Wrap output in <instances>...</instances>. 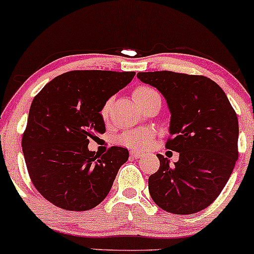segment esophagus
Segmentation results:
<instances>
[{"mask_svg":"<svg viewBox=\"0 0 254 254\" xmlns=\"http://www.w3.org/2000/svg\"><path fill=\"white\" fill-rule=\"evenodd\" d=\"M129 155H130V157H132V158H140L141 156H142V153L139 152V151L132 150V151H130Z\"/></svg>","mask_w":254,"mask_h":254,"instance_id":"obj_1","label":"esophagus"}]
</instances>
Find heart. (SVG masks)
<instances>
[{
  "instance_id": "obj_1",
  "label": "heart",
  "mask_w": 254,
  "mask_h": 254,
  "mask_svg": "<svg viewBox=\"0 0 254 254\" xmlns=\"http://www.w3.org/2000/svg\"><path fill=\"white\" fill-rule=\"evenodd\" d=\"M156 93L157 92H156L153 89L142 85V86L135 87L134 91H133V99H134L139 105H142L151 96L156 95ZM110 105H112V99L105 102L103 107H102L101 115L103 119L108 118ZM152 139H153V132L151 129H136V130H129V132L124 133V134L119 138V142L120 144L125 145V146L140 150L149 146L151 141H152Z\"/></svg>"
}]
</instances>
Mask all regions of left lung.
<instances>
[{
  "instance_id": "left-lung-1",
  "label": "left lung",
  "mask_w": 254,
  "mask_h": 254,
  "mask_svg": "<svg viewBox=\"0 0 254 254\" xmlns=\"http://www.w3.org/2000/svg\"><path fill=\"white\" fill-rule=\"evenodd\" d=\"M136 76L167 101L173 138L165 147L180 153L174 165L157 155L159 169L149 178L151 198L175 215L206 209L224 189L239 157V122L229 99L203 75L162 70Z\"/></svg>"
}]
</instances>
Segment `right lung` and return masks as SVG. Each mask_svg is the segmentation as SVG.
I'll return each mask as SVG.
<instances>
[{
  "instance_id": "1",
  "label": "right lung",
  "mask_w": 254,
  "mask_h": 254,
  "mask_svg": "<svg viewBox=\"0 0 254 254\" xmlns=\"http://www.w3.org/2000/svg\"><path fill=\"white\" fill-rule=\"evenodd\" d=\"M134 72L72 70L54 78L33 98L22 135V152L36 190L69 211H85L108 195L129 153L113 146L89 150L105 132L102 107L127 86Z\"/></svg>"
}]
</instances>
